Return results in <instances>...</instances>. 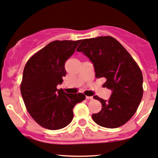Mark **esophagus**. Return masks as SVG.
Segmentation results:
<instances>
[{
	"label": "esophagus",
	"mask_w": 158,
	"mask_h": 158,
	"mask_svg": "<svg viewBox=\"0 0 158 158\" xmlns=\"http://www.w3.org/2000/svg\"><path fill=\"white\" fill-rule=\"evenodd\" d=\"M86 99H87V100H92L93 97L92 96H86Z\"/></svg>",
	"instance_id": "obj_1"
}]
</instances>
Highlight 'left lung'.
<instances>
[{
	"instance_id": "1",
	"label": "left lung",
	"mask_w": 158,
	"mask_h": 158,
	"mask_svg": "<svg viewBox=\"0 0 158 158\" xmlns=\"http://www.w3.org/2000/svg\"><path fill=\"white\" fill-rule=\"evenodd\" d=\"M76 51L89 58L95 76L105 78L103 85L112 91L108 100L94 96L101 103L102 110L93 114V120L103 127H121L134 115L143 98V78L137 64L110 36L83 40Z\"/></svg>"
}]
</instances>
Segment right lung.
Returning <instances> with one entry per match:
<instances>
[{"label": "right lung", "mask_w": 158, "mask_h": 158, "mask_svg": "<svg viewBox=\"0 0 158 158\" xmlns=\"http://www.w3.org/2000/svg\"><path fill=\"white\" fill-rule=\"evenodd\" d=\"M81 40H55L27 60L24 68L21 94L34 120L48 130L65 127L73 118V107L85 99L82 93L67 94L57 85L67 74L66 60Z\"/></svg>", "instance_id": "obj_1"}]
</instances>
